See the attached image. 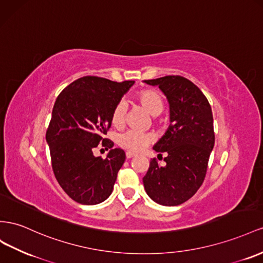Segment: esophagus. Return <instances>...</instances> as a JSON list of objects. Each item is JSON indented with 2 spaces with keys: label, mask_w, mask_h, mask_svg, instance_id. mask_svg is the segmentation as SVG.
<instances>
[{
  "label": "esophagus",
  "mask_w": 263,
  "mask_h": 263,
  "mask_svg": "<svg viewBox=\"0 0 263 263\" xmlns=\"http://www.w3.org/2000/svg\"><path fill=\"white\" fill-rule=\"evenodd\" d=\"M135 156V154L134 153H132V152H126V158L127 159H130V158H133Z\"/></svg>",
  "instance_id": "esophagus-1"
}]
</instances>
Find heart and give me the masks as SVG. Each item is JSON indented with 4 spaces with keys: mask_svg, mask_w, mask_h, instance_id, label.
I'll return each instance as SVG.
<instances>
[{
    "mask_svg": "<svg viewBox=\"0 0 263 263\" xmlns=\"http://www.w3.org/2000/svg\"><path fill=\"white\" fill-rule=\"evenodd\" d=\"M137 102L151 114L158 116L164 110V98L154 89H144L136 95ZM126 105L124 102H118L111 112V123L116 127L123 126L125 123ZM153 136L151 134L140 133L137 130H127L119 135L118 144L133 152H139L151 144Z\"/></svg>",
    "mask_w": 263,
    "mask_h": 263,
    "instance_id": "heart-1",
    "label": "heart"
}]
</instances>
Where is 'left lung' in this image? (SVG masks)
<instances>
[{"instance_id": "1", "label": "left lung", "mask_w": 263, "mask_h": 263, "mask_svg": "<svg viewBox=\"0 0 263 263\" xmlns=\"http://www.w3.org/2000/svg\"><path fill=\"white\" fill-rule=\"evenodd\" d=\"M158 86L169 104V127L154 145L166 153L165 166L151 160L143 178L151 199L162 205H178L193 197L203 182L215 146L214 118L208 99L189 80L169 75L144 81Z\"/></svg>"}]
</instances>
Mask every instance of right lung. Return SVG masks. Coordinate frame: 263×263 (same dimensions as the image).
Returning <instances> with one entry per match:
<instances>
[{"mask_svg": "<svg viewBox=\"0 0 263 263\" xmlns=\"http://www.w3.org/2000/svg\"><path fill=\"white\" fill-rule=\"evenodd\" d=\"M134 84L85 76L56 98L46 143L56 179L76 202L97 204L111 194L126 155L103 136L111 125L112 109ZM99 142L110 149L105 160L92 154Z\"/></svg>", "mask_w": 263, "mask_h": 263, "instance_id": "right-lung-1", "label": "right lung"}]
</instances>
